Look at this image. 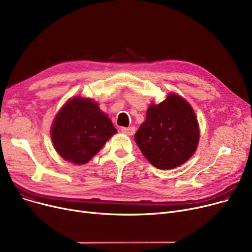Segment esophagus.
<instances>
[{"mask_svg":"<svg viewBox=\"0 0 252 252\" xmlns=\"http://www.w3.org/2000/svg\"><path fill=\"white\" fill-rule=\"evenodd\" d=\"M121 130L123 131V133L128 135V136H133L135 134L136 131V128L134 126H130V127H122Z\"/></svg>","mask_w":252,"mask_h":252,"instance_id":"obj_1","label":"esophagus"}]
</instances>
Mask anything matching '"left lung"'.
Returning <instances> with one entry per match:
<instances>
[{
  "label": "left lung",
  "instance_id": "1",
  "mask_svg": "<svg viewBox=\"0 0 252 252\" xmlns=\"http://www.w3.org/2000/svg\"><path fill=\"white\" fill-rule=\"evenodd\" d=\"M199 126L191 105L177 94L151 104L135 142L155 167L171 169L186 162L199 142Z\"/></svg>",
  "mask_w": 252,
  "mask_h": 252
}]
</instances>
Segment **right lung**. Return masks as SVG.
<instances>
[{
	"label": "right lung",
	"instance_id": "1",
	"mask_svg": "<svg viewBox=\"0 0 252 252\" xmlns=\"http://www.w3.org/2000/svg\"><path fill=\"white\" fill-rule=\"evenodd\" d=\"M116 131L97 102L74 97L55 116L51 138L63 159L81 165L91 160Z\"/></svg>",
	"mask_w": 252,
	"mask_h": 252
}]
</instances>
